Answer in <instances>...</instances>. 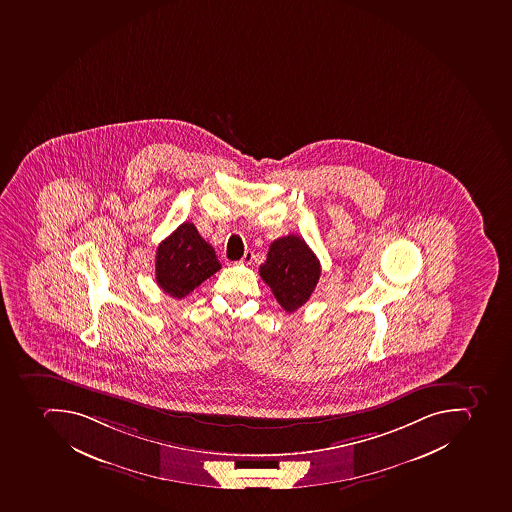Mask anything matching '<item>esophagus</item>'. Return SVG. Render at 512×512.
Returning <instances> with one entry per match:
<instances>
[{
  "label": "esophagus",
  "instance_id": "esophagus-1",
  "mask_svg": "<svg viewBox=\"0 0 512 512\" xmlns=\"http://www.w3.org/2000/svg\"><path fill=\"white\" fill-rule=\"evenodd\" d=\"M252 260H254V252H252V250H247L246 254H244V257L241 258V263L242 265H250Z\"/></svg>",
  "mask_w": 512,
  "mask_h": 512
}]
</instances>
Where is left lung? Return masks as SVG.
I'll return each instance as SVG.
<instances>
[{
  "instance_id": "left-lung-1",
  "label": "left lung",
  "mask_w": 512,
  "mask_h": 512,
  "mask_svg": "<svg viewBox=\"0 0 512 512\" xmlns=\"http://www.w3.org/2000/svg\"><path fill=\"white\" fill-rule=\"evenodd\" d=\"M260 276L284 310H299L308 302L321 276V265L313 250L295 234L276 239L260 265Z\"/></svg>"
}]
</instances>
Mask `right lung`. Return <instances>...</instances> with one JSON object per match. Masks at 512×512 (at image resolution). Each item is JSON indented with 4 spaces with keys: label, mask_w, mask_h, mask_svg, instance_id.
<instances>
[{
    "label": "right lung",
    "mask_w": 512,
    "mask_h": 512,
    "mask_svg": "<svg viewBox=\"0 0 512 512\" xmlns=\"http://www.w3.org/2000/svg\"><path fill=\"white\" fill-rule=\"evenodd\" d=\"M220 268L215 250L189 221L157 247L156 281L173 299H184Z\"/></svg>",
    "instance_id": "obj_1"
}]
</instances>
